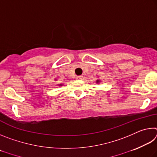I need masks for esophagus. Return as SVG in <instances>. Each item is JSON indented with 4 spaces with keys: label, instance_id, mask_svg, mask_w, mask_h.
I'll return each mask as SVG.
<instances>
[{
    "label": "esophagus",
    "instance_id": "1",
    "mask_svg": "<svg viewBox=\"0 0 157 157\" xmlns=\"http://www.w3.org/2000/svg\"><path fill=\"white\" fill-rule=\"evenodd\" d=\"M76 79H82V75L77 76V77H76Z\"/></svg>",
    "mask_w": 157,
    "mask_h": 157
}]
</instances>
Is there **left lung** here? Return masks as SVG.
Segmentation results:
<instances>
[{"mask_svg":"<svg viewBox=\"0 0 157 157\" xmlns=\"http://www.w3.org/2000/svg\"><path fill=\"white\" fill-rule=\"evenodd\" d=\"M95 82H96L97 84H98V83H99V82H100V79H97V80L95 81Z\"/></svg>","mask_w":157,"mask_h":157,"instance_id":"8db88e82","label":"left lung"}]
</instances>
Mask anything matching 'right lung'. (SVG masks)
I'll use <instances>...</instances> for the list:
<instances>
[{"instance_id": "1", "label": "right lung", "mask_w": 157, "mask_h": 157, "mask_svg": "<svg viewBox=\"0 0 157 157\" xmlns=\"http://www.w3.org/2000/svg\"><path fill=\"white\" fill-rule=\"evenodd\" d=\"M55 79V81H56V80H57V79ZM62 85H63V84H58V86H62Z\"/></svg>"}]
</instances>
